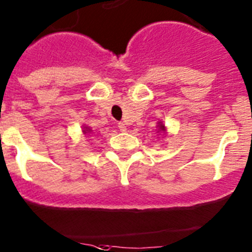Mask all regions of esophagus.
Returning a JSON list of instances; mask_svg holds the SVG:
<instances>
[{"instance_id": "34e87169", "label": "esophagus", "mask_w": 252, "mask_h": 252, "mask_svg": "<svg viewBox=\"0 0 252 252\" xmlns=\"http://www.w3.org/2000/svg\"><path fill=\"white\" fill-rule=\"evenodd\" d=\"M118 128L121 131H126V126L123 123V122H121V123H118Z\"/></svg>"}]
</instances>
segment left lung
<instances>
[{
	"instance_id": "left-lung-1",
	"label": "left lung",
	"mask_w": 252,
	"mask_h": 252,
	"mask_svg": "<svg viewBox=\"0 0 252 252\" xmlns=\"http://www.w3.org/2000/svg\"><path fill=\"white\" fill-rule=\"evenodd\" d=\"M159 128H160L161 130H164V126H163V124H160V126H159Z\"/></svg>"
}]
</instances>
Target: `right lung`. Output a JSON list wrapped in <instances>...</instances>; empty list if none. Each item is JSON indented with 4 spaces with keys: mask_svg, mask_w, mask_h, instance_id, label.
<instances>
[{
    "mask_svg": "<svg viewBox=\"0 0 252 252\" xmlns=\"http://www.w3.org/2000/svg\"><path fill=\"white\" fill-rule=\"evenodd\" d=\"M88 130H89V129H88ZM86 131H87V130H86Z\"/></svg>",
    "mask_w": 252,
    "mask_h": 252,
    "instance_id": "add662e5",
    "label": "right lung"
}]
</instances>
